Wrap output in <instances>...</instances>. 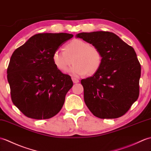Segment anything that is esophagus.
<instances>
[{"label":"esophagus","instance_id":"esophagus-1","mask_svg":"<svg viewBox=\"0 0 151 151\" xmlns=\"http://www.w3.org/2000/svg\"><path fill=\"white\" fill-rule=\"evenodd\" d=\"M72 80H73V83H78L79 82V80L75 78V77H72Z\"/></svg>","mask_w":151,"mask_h":151}]
</instances>
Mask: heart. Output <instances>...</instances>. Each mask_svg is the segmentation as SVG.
I'll return each mask as SVG.
<instances>
[{"label":"heart","instance_id":"b5f03b06","mask_svg":"<svg viewBox=\"0 0 151 151\" xmlns=\"http://www.w3.org/2000/svg\"><path fill=\"white\" fill-rule=\"evenodd\" d=\"M54 65L60 71H65L68 66L70 75L78 76L84 74L93 75L100 68L102 55L100 49L88 42L78 38L73 39L66 44L64 51L55 50L52 55Z\"/></svg>","mask_w":151,"mask_h":151}]
</instances>
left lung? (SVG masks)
Wrapping results in <instances>:
<instances>
[{
  "instance_id": "8db88e82",
  "label": "left lung",
  "mask_w": 151,
  "mask_h": 151,
  "mask_svg": "<svg viewBox=\"0 0 151 151\" xmlns=\"http://www.w3.org/2000/svg\"><path fill=\"white\" fill-rule=\"evenodd\" d=\"M76 37L96 45L102 55L98 71L81 80L87 107L99 118L121 117L139 96L141 65L134 50L109 31L80 33Z\"/></svg>"
}]
</instances>
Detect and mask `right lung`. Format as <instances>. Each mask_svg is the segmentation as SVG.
Listing matches in <instances>:
<instances>
[{"mask_svg":"<svg viewBox=\"0 0 151 151\" xmlns=\"http://www.w3.org/2000/svg\"><path fill=\"white\" fill-rule=\"evenodd\" d=\"M73 37L65 33L36 34L13 52L7 77L13 103L26 116L49 119L61 110L73 83L71 76L56 68L52 55Z\"/></svg>","mask_w":151,"mask_h":151,"instance_id":"right-lung-1","label":"right lung"}]
</instances>
